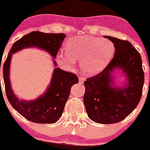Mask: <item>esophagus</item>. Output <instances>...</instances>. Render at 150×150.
Returning <instances> with one entry per match:
<instances>
[{
  "label": "esophagus",
  "instance_id": "1",
  "mask_svg": "<svg viewBox=\"0 0 150 150\" xmlns=\"http://www.w3.org/2000/svg\"><path fill=\"white\" fill-rule=\"evenodd\" d=\"M85 80V77H82V76H79V83L82 84L84 82V81Z\"/></svg>",
  "mask_w": 150,
  "mask_h": 150
}]
</instances>
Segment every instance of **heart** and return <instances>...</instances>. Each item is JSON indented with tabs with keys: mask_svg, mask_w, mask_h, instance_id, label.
Here are the masks:
<instances>
[{
	"mask_svg": "<svg viewBox=\"0 0 150 150\" xmlns=\"http://www.w3.org/2000/svg\"><path fill=\"white\" fill-rule=\"evenodd\" d=\"M65 49V54L59 55L61 62L71 66L75 60H79L81 70L88 75H93L101 72L110 62L115 53V45L108 39L77 35L66 41Z\"/></svg>",
	"mask_w": 150,
	"mask_h": 150,
	"instance_id": "heart-1",
	"label": "heart"
}]
</instances>
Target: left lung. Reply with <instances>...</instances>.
Returning a JSON list of instances; mask_svg holds the SVG:
<instances>
[{"label": "left lung", "instance_id": "left-lung-1", "mask_svg": "<svg viewBox=\"0 0 150 150\" xmlns=\"http://www.w3.org/2000/svg\"><path fill=\"white\" fill-rule=\"evenodd\" d=\"M113 42L115 54L99 74L84 82L83 101L88 117L99 124L118 123L135 110L141 100L144 82L141 55L127 40L105 37ZM120 67L128 78L124 88H112L111 73Z\"/></svg>", "mask_w": 150, "mask_h": 150}]
</instances>
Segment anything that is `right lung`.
<instances>
[{
	"label": "right lung",
	"mask_w": 150,
	"mask_h": 150,
	"mask_svg": "<svg viewBox=\"0 0 150 150\" xmlns=\"http://www.w3.org/2000/svg\"><path fill=\"white\" fill-rule=\"evenodd\" d=\"M65 37L63 33L32 31L15 42L4 62L3 74L7 99L14 109L30 122L38 124H53L57 122L69 97L71 87L79 82V79L76 74L57 68L53 74L51 85L43 96L33 101L19 100L10 87L9 64L12 54L24 48L34 46L48 51L53 57L56 58ZM54 65H57L55 61Z\"/></svg>",
	"instance_id": "1"
}]
</instances>
